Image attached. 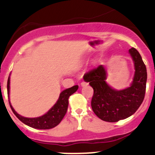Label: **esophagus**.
Segmentation results:
<instances>
[{"label": "esophagus", "instance_id": "34e87169", "mask_svg": "<svg viewBox=\"0 0 155 155\" xmlns=\"http://www.w3.org/2000/svg\"><path fill=\"white\" fill-rule=\"evenodd\" d=\"M81 85L82 87L86 86V85H87V82H85V81H82L81 83Z\"/></svg>", "mask_w": 155, "mask_h": 155}]
</instances>
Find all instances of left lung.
<instances>
[{"label": "left lung", "mask_w": 155, "mask_h": 155, "mask_svg": "<svg viewBox=\"0 0 155 155\" xmlns=\"http://www.w3.org/2000/svg\"><path fill=\"white\" fill-rule=\"evenodd\" d=\"M135 64V76L129 87L116 91L105 80L107 73L103 65L84 74V80L94 89L91 107L96 116L102 120L115 123L129 117L137 111L145 95L147 70L139 52L135 48L129 49Z\"/></svg>", "instance_id": "left-lung-1"}]
</instances>
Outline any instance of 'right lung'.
Wrapping results in <instances>:
<instances>
[{"label":"right lung","mask_w":155,"mask_h":155,"mask_svg":"<svg viewBox=\"0 0 155 155\" xmlns=\"http://www.w3.org/2000/svg\"><path fill=\"white\" fill-rule=\"evenodd\" d=\"M78 89V86L75 85L72 87L68 88V89L63 91L60 94L59 98H58L56 104H54L45 115L40 116V117H23V116L19 115L14 110V109L10 104V101H9V104H10V108L12 110L13 113L24 124L38 129H52L61 123V121L64 118V115L67 113L69 97L72 95L74 92H76ZM9 94H10V77L7 80V94L9 95Z\"/></svg>","instance_id":"1"}]
</instances>
